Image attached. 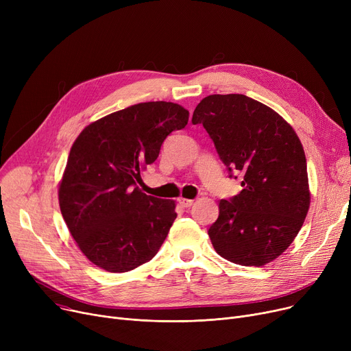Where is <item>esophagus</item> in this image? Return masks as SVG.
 I'll list each match as a JSON object with an SVG mask.
<instances>
[{
    "label": "esophagus",
    "instance_id": "obj_1",
    "mask_svg": "<svg viewBox=\"0 0 351 351\" xmlns=\"http://www.w3.org/2000/svg\"><path fill=\"white\" fill-rule=\"evenodd\" d=\"M179 204L183 208H191L193 205V200L192 199H186V197H179Z\"/></svg>",
    "mask_w": 351,
    "mask_h": 351
}]
</instances>
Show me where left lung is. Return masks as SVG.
I'll list each match as a JSON object with an SVG mask.
<instances>
[{"instance_id": "8db88e82", "label": "left lung", "mask_w": 351, "mask_h": 351, "mask_svg": "<svg viewBox=\"0 0 351 351\" xmlns=\"http://www.w3.org/2000/svg\"><path fill=\"white\" fill-rule=\"evenodd\" d=\"M212 138L241 193L219 202L209 237L223 259L261 267L279 257L303 226L310 206L307 163L294 129L265 104L242 94L209 95L192 117Z\"/></svg>"}]
</instances>
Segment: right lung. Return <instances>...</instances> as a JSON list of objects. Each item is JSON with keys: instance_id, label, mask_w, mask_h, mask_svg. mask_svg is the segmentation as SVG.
<instances>
[{"instance_id": "right-lung-1", "label": "right lung", "mask_w": 351, "mask_h": 351, "mask_svg": "<svg viewBox=\"0 0 351 351\" xmlns=\"http://www.w3.org/2000/svg\"><path fill=\"white\" fill-rule=\"evenodd\" d=\"M189 110L142 102L89 123L73 142L58 199L69 233L89 262L123 273L149 262L176 219L175 200L143 193L141 171L159 156Z\"/></svg>"}]
</instances>
